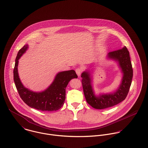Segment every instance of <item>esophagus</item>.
Wrapping results in <instances>:
<instances>
[{
  "label": "esophagus",
  "mask_w": 148,
  "mask_h": 148,
  "mask_svg": "<svg viewBox=\"0 0 148 148\" xmlns=\"http://www.w3.org/2000/svg\"><path fill=\"white\" fill-rule=\"evenodd\" d=\"M82 69L81 68H77L76 69V74L78 76H80L81 73H82Z\"/></svg>",
  "instance_id": "34e87169"
}]
</instances>
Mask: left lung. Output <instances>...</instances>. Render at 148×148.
I'll return each instance as SVG.
<instances>
[{"label": "left lung", "instance_id": "8db88e82", "mask_svg": "<svg viewBox=\"0 0 148 148\" xmlns=\"http://www.w3.org/2000/svg\"><path fill=\"white\" fill-rule=\"evenodd\" d=\"M108 58L118 62L123 76L121 84L113 93L100 95L96 96L92 86L90 73L88 71L82 73V85L86 102L93 108L103 109L116 106L124 100L127 95L133 77V68L129 52L126 47L122 49L110 52Z\"/></svg>", "mask_w": 148, "mask_h": 148}]
</instances>
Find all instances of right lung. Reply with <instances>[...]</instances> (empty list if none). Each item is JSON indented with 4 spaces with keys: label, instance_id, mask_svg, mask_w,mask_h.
<instances>
[{
    "label": "right lung",
    "instance_id": "1",
    "mask_svg": "<svg viewBox=\"0 0 148 148\" xmlns=\"http://www.w3.org/2000/svg\"><path fill=\"white\" fill-rule=\"evenodd\" d=\"M28 48L24 45L17 55L14 69V80L17 90L23 101L27 106L42 111H55L63 106L65 99V89L71 80L77 78L74 70L59 72L50 86L45 90L35 92L26 88L20 80L18 66L19 59Z\"/></svg>",
    "mask_w": 148,
    "mask_h": 148
}]
</instances>
